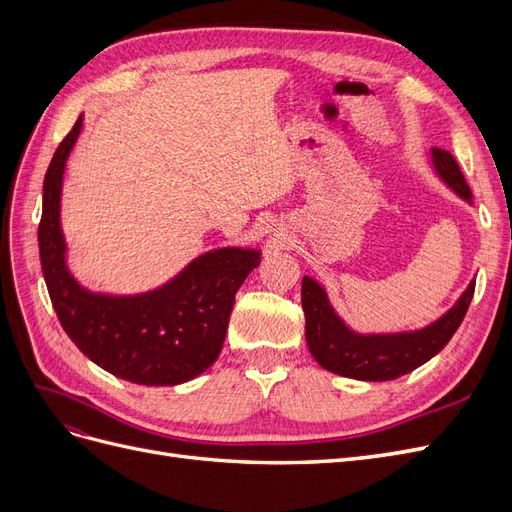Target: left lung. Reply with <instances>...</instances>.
<instances>
[{
	"label": "left lung",
	"instance_id": "obj_1",
	"mask_svg": "<svg viewBox=\"0 0 512 512\" xmlns=\"http://www.w3.org/2000/svg\"><path fill=\"white\" fill-rule=\"evenodd\" d=\"M429 162L433 173L446 188L472 205V192L451 153L444 149H431ZM474 284L476 280H472L468 288L461 292V297L451 309H446L440 318L421 329L361 333L354 331L335 312L327 288L316 282L314 277L305 275L301 284V303L305 312L307 348L320 367L344 378L384 382L406 376L433 359L451 342V337L459 329L470 307Z\"/></svg>",
	"mask_w": 512,
	"mask_h": 512
}]
</instances>
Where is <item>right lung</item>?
<instances>
[{"label": "right lung", "instance_id": "right-lung-1", "mask_svg": "<svg viewBox=\"0 0 512 512\" xmlns=\"http://www.w3.org/2000/svg\"><path fill=\"white\" fill-rule=\"evenodd\" d=\"M83 115L61 141L44 177L40 262L61 327L89 361L121 380L175 386L203 374L224 346L235 294L258 265L256 247H215L158 288L136 294L94 292L68 267L61 188Z\"/></svg>", "mask_w": 512, "mask_h": 512}]
</instances>
